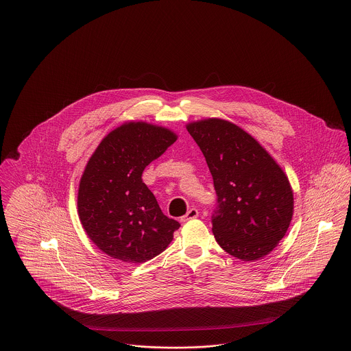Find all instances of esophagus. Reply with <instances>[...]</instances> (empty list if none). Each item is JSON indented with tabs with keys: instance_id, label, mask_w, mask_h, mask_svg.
<instances>
[{
	"instance_id": "34e87169",
	"label": "esophagus",
	"mask_w": 351,
	"mask_h": 351,
	"mask_svg": "<svg viewBox=\"0 0 351 351\" xmlns=\"http://www.w3.org/2000/svg\"><path fill=\"white\" fill-rule=\"evenodd\" d=\"M198 214H199V213H198L197 209H190L184 217H181V221H182V222H186V221H190V219H194V218L198 217Z\"/></svg>"
}]
</instances>
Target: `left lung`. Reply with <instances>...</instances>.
Wrapping results in <instances>:
<instances>
[{"mask_svg":"<svg viewBox=\"0 0 351 351\" xmlns=\"http://www.w3.org/2000/svg\"><path fill=\"white\" fill-rule=\"evenodd\" d=\"M186 129L213 176L215 241L242 261L267 256L293 218L294 197L287 176L253 136L230 121L205 118L189 122Z\"/></svg>","mask_w":351,"mask_h":351,"instance_id":"obj_1","label":"left lung"}]
</instances>
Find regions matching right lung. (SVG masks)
<instances>
[{"label":"right lung","instance_id":"1","mask_svg":"<svg viewBox=\"0 0 351 351\" xmlns=\"http://www.w3.org/2000/svg\"><path fill=\"white\" fill-rule=\"evenodd\" d=\"M176 141L167 128L130 121L105 136L89 158L78 186V217L109 257L146 262L164 252L181 226L142 181L145 167Z\"/></svg>","mask_w":351,"mask_h":351}]
</instances>
